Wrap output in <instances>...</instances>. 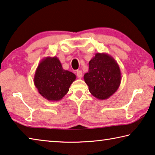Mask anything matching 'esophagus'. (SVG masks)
<instances>
[{
  "mask_svg": "<svg viewBox=\"0 0 155 155\" xmlns=\"http://www.w3.org/2000/svg\"><path fill=\"white\" fill-rule=\"evenodd\" d=\"M77 74L78 76V77L81 78L83 76V72L81 71V70H78V71L77 72Z\"/></svg>",
  "mask_w": 155,
  "mask_h": 155,
  "instance_id": "1",
  "label": "esophagus"
}]
</instances>
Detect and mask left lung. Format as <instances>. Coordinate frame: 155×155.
Segmentation results:
<instances>
[{"instance_id": "8db88e82", "label": "left lung", "mask_w": 155, "mask_h": 155, "mask_svg": "<svg viewBox=\"0 0 155 155\" xmlns=\"http://www.w3.org/2000/svg\"><path fill=\"white\" fill-rule=\"evenodd\" d=\"M90 67L84 75L89 91L99 100H105L112 96L121 83V72L118 64L107 53L98 52L90 62Z\"/></svg>"}]
</instances>
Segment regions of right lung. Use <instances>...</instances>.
<instances>
[{
  "instance_id": "obj_1",
  "label": "right lung",
  "mask_w": 155,
  "mask_h": 155,
  "mask_svg": "<svg viewBox=\"0 0 155 155\" xmlns=\"http://www.w3.org/2000/svg\"><path fill=\"white\" fill-rule=\"evenodd\" d=\"M76 75L64 70L57 57H47L39 64L34 84L41 96L48 101H59L66 94Z\"/></svg>"
}]
</instances>
